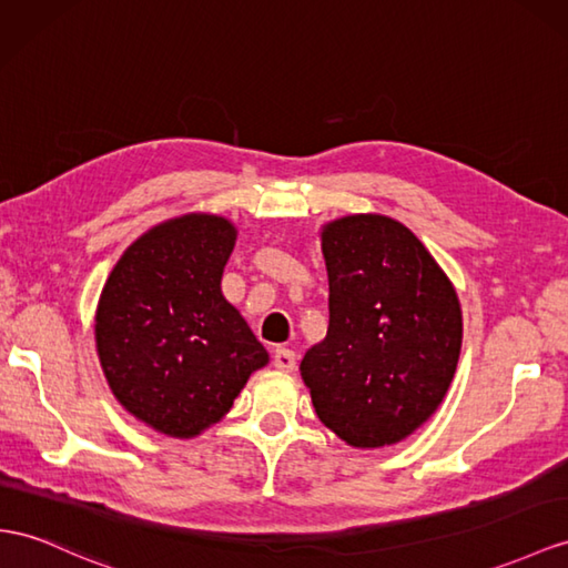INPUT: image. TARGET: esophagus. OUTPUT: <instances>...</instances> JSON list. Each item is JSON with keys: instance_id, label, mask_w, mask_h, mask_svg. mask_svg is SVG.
Instances as JSON below:
<instances>
[{"instance_id": "1", "label": "esophagus", "mask_w": 568, "mask_h": 568, "mask_svg": "<svg viewBox=\"0 0 568 568\" xmlns=\"http://www.w3.org/2000/svg\"><path fill=\"white\" fill-rule=\"evenodd\" d=\"M273 365L278 372H293L297 365V357L293 351H287V347H278V351L273 353Z\"/></svg>"}]
</instances>
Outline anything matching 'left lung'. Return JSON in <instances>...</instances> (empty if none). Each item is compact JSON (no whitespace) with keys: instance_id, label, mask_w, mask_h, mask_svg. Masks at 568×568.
<instances>
[{"instance_id":"left-lung-1","label":"left lung","mask_w":568,"mask_h":568,"mask_svg":"<svg viewBox=\"0 0 568 568\" xmlns=\"http://www.w3.org/2000/svg\"><path fill=\"white\" fill-rule=\"evenodd\" d=\"M322 252L328 331L302 357V382L347 446H394L427 423L454 382L458 293L415 232L382 213L322 225Z\"/></svg>"}]
</instances>
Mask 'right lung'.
Listing matches in <instances>:
<instances>
[{
  "instance_id": "add662e5",
  "label": "right lung",
  "mask_w": 568,
  "mask_h": 568,
  "mask_svg": "<svg viewBox=\"0 0 568 568\" xmlns=\"http://www.w3.org/2000/svg\"><path fill=\"white\" fill-rule=\"evenodd\" d=\"M235 242L225 215L170 217L126 246L98 300L95 351L112 396L172 439H194L223 419L268 365L221 290Z\"/></svg>"
}]
</instances>
